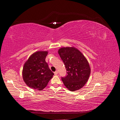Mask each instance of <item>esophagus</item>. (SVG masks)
<instances>
[{
	"instance_id": "34e87169",
	"label": "esophagus",
	"mask_w": 120,
	"mask_h": 120,
	"mask_svg": "<svg viewBox=\"0 0 120 120\" xmlns=\"http://www.w3.org/2000/svg\"><path fill=\"white\" fill-rule=\"evenodd\" d=\"M58 73H59V72H58V71H56L55 72H54V74L55 75H57V74H58Z\"/></svg>"
}]
</instances>
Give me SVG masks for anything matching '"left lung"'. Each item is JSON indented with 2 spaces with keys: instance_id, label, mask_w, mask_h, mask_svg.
Returning <instances> with one entry per match:
<instances>
[{
  "instance_id": "8db88e82",
  "label": "left lung",
  "mask_w": 120,
  "mask_h": 120,
  "mask_svg": "<svg viewBox=\"0 0 120 120\" xmlns=\"http://www.w3.org/2000/svg\"><path fill=\"white\" fill-rule=\"evenodd\" d=\"M67 70V75L61 78L64 85L70 91L82 88L88 81L90 68L84 55L74 46L63 47L58 50Z\"/></svg>"
}]
</instances>
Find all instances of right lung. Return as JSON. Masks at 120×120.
Listing matches in <instances>:
<instances>
[{"label": "right lung", "instance_id": "add662e5", "mask_svg": "<svg viewBox=\"0 0 120 120\" xmlns=\"http://www.w3.org/2000/svg\"><path fill=\"white\" fill-rule=\"evenodd\" d=\"M47 51H38L32 53L24 64L23 79L31 89L41 90L48 85L54 74L45 61Z\"/></svg>", "mask_w": 120, "mask_h": 120}]
</instances>
